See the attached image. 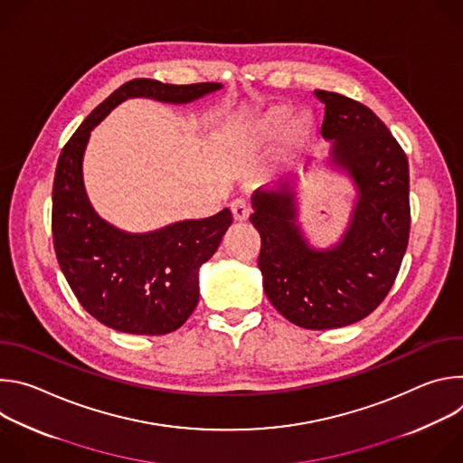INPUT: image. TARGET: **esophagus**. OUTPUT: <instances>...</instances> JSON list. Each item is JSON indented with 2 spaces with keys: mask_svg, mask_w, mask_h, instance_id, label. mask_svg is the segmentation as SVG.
<instances>
[{
  "mask_svg": "<svg viewBox=\"0 0 463 463\" xmlns=\"http://www.w3.org/2000/svg\"><path fill=\"white\" fill-rule=\"evenodd\" d=\"M231 209H232V216H234L236 222H245L249 218V205H247L245 200L232 202Z\"/></svg>",
  "mask_w": 463,
  "mask_h": 463,
  "instance_id": "esophagus-1",
  "label": "esophagus"
}]
</instances>
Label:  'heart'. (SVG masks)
Masks as SVG:
<instances>
[{
  "label": "heart",
  "instance_id": "b5f03b06",
  "mask_svg": "<svg viewBox=\"0 0 463 463\" xmlns=\"http://www.w3.org/2000/svg\"><path fill=\"white\" fill-rule=\"evenodd\" d=\"M284 128L288 129L291 143L302 145L313 134L315 118L309 111H300L291 117V108L288 104H275L266 111H261L250 122L240 126L236 129V139L243 146H260L277 137Z\"/></svg>",
  "mask_w": 463,
  "mask_h": 463
}]
</instances>
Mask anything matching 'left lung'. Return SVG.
I'll use <instances>...</instances> for the list:
<instances>
[{
  "label": "left lung",
  "mask_w": 463,
  "mask_h": 463,
  "mask_svg": "<svg viewBox=\"0 0 463 463\" xmlns=\"http://www.w3.org/2000/svg\"><path fill=\"white\" fill-rule=\"evenodd\" d=\"M326 104L324 166L354 186L339 240L315 245L300 222V177L252 194L260 232L258 268L277 311L306 329L350 326L370 315L398 277L409 243V161L383 120L364 104L317 90Z\"/></svg>",
  "instance_id": "left-lung-1"
}]
</instances>
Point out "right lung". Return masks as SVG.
<instances>
[{
	"instance_id": "add662e5",
	"label": "right lung",
	"mask_w": 463,
	"mask_h": 463,
	"mask_svg": "<svg viewBox=\"0 0 463 463\" xmlns=\"http://www.w3.org/2000/svg\"><path fill=\"white\" fill-rule=\"evenodd\" d=\"M218 82L190 86L136 79L99 104L63 146L52 184V240L60 269L82 307L122 334L166 335L200 300V268L232 223L231 209L181 220L148 232H128L93 209L84 184L91 129L128 99L190 104L220 91Z\"/></svg>"
}]
</instances>
